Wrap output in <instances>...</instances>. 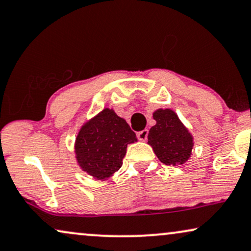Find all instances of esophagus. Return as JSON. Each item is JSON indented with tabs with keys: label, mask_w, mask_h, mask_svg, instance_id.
Returning a JSON list of instances; mask_svg holds the SVG:
<instances>
[{
	"label": "esophagus",
	"mask_w": 251,
	"mask_h": 251,
	"mask_svg": "<svg viewBox=\"0 0 251 251\" xmlns=\"http://www.w3.org/2000/svg\"><path fill=\"white\" fill-rule=\"evenodd\" d=\"M147 138H148V129H143L138 133V139L140 141H146Z\"/></svg>",
	"instance_id": "obj_1"
}]
</instances>
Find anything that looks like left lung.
<instances>
[{"label": "left lung", "mask_w": 251, "mask_h": 251, "mask_svg": "<svg viewBox=\"0 0 251 251\" xmlns=\"http://www.w3.org/2000/svg\"><path fill=\"white\" fill-rule=\"evenodd\" d=\"M156 125L150 128L148 143L165 165H181L192 155L193 136L171 109H158L152 113Z\"/></svg>", "instance_id": "left-lung-1"}]
</instances>
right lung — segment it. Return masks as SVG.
<instances>
[{
  "instance_id": "add662e5",
  "label": "right lung",
  "mask_w": 251,
  "mask_h": 251,
  "mask_svg": "<svg viewBox=\"0 0 251 251\" xmlns=\"http://www.w3.org/2000/svg\"><path fill=\"white\" fill-rule=\"evenodd\" d=\"M135 141L126 120L105 108L80 128L75 143L76 162L94 179L106 180L122 168L127 145Z\"/></svg>"
}]
</instances>
